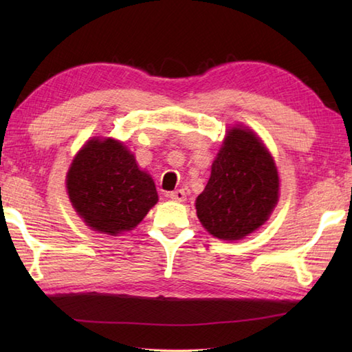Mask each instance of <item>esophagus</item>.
Here are the masks:
<instances>
[{
	"instance_id": "obj_1",
	"label": "esophagus",
	"mask_w": 352,
	"mask_h": 352,
	"mask_svg": "<svg viewBox=\"0 0 352 352\" xmlns=\"http://www.w3.org/2000/svg\"><path fill=\"white\" fill-rule=\"evenodd\" d=\"M168 197L172 201H177V203H183V201H186V192L183 189H177V190L169 192Z\"/></svg>"
}]
</instances>
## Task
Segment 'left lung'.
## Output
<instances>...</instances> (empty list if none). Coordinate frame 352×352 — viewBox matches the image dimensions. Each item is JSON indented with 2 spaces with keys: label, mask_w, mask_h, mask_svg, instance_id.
<instances>
[{
  "label": "left lung",
  "mask_w": 352,
  "mask_h": 352,
  "mask_svg": "<svg viewBox=\"0 0 352 352\" xmlns=\"http://www.w3.org/2000/svg\"><path fill=\"white\" fill-rule=\"evenodd\" d=\"M278 189V170L263 142L246 126H233L197 198V216L214 237L241 241L269 219Z\"/></svg>",
  "instance_id": "obj_1"
}]
</instances>
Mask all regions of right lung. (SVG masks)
Listing matches in <instances>:
<instances>
[{
	"label": "right lung",
	"instance_id": "1",
	"mask_svg": "<svg viewBox=\"0 0 352 352\" xmlns=\"http://www.w3.org/2000/svg\"><path fill=\"white\" fill-rule=\"evenodd\" d=\"M66 189L86 226L110 236L133 230L159 201L151 175L110 138L86 142L71 163Z\"/></svg>",
	"mask_w": 352,
	"mask_h": 352
}]
</instances>
